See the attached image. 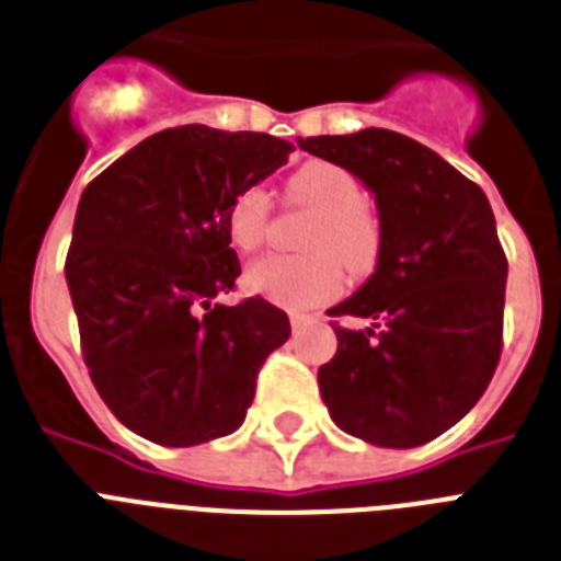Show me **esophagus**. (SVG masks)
Returning <instances> with one entry per match:
<instances>
[{
    "label": "esophagus",
    "instance_id": "34e87169",
    "mask_svg": "<svg viewBox=\"0 0 561 561\" xmlns=\"http://www.w3.org/2000/svg\"><path fill=\"white\" fill-rule=\"evenodd\" d=\"M308 322H313V317H308V313H290V328H294V331L305 328Z\"/></svg>",
    "mask_w": 561,
    "mask_h": 561
}]
</instances>
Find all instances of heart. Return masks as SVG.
<instances>
[{
	"instance_id": "1",
	"label": "heart",
	"mask_w": 561,
	"mask_h": 561,
	"mask_svg": "<svg viewBox=\"0 0 561 561\" xmlns=\"http://www.w3.org/2000/svg\"><path fill=\"white\" fill-rule=\"evenodd\" d=\"M290 202L313 209L305 256H265L244 273V285L273 305L305 311L334 299L343 290V267L363 273L375 265L380 230L363 207V186L345 167L311 161L299 167L288 181ZM271 216V195L265 186H241L227 204V236L239 250L262 244Z\"/></svg>"
}]
</instances>
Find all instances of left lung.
I'll list each match as a JSON object with an SVG mask.
<instances>
[{"label":"left lung","instance_id":"obj_1","mask_svg":"<svg viewBox=\"0 0 561 561\" xmlns=\"http://www.w3.org/2000/svg\"><path fill=\"white\" fill-rule=\"evenodd\" d=\"M375 195V273L331 317L336 354L320 368L331 421L368 444L438 438L484 394L502 357L507 259L484 190L417 140L389 129L299 138Z\"/></svg>","mask_w":561,"mask_h":561}]
</instances>
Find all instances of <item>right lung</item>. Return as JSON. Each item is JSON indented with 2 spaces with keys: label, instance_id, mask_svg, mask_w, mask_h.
Here are the masks:
<instances>
[{
  "label": "right lung",
  "instance_id": "obj_1",
  "mask_svg": "<svg viewBox=\"0 0 561 561\" xmlns=\"http://www.w3.org/2000/svg\"><path fill=\"white\" fill-rule=\"evenodd\" d=\"M290 149L193 123L140 140L83 190L68 294L91 383L140 438L195 446L239 430L259 368L290 336L288 313L262 296L216 302L241 273L227 204Z\"/></svg>",
  "mask_w": 561,
  "mask_h": 561
}]
</instances>
